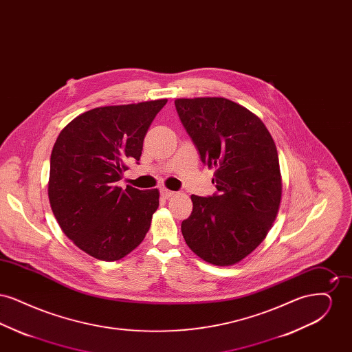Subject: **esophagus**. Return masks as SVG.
<instances>
[{
	"instance_id": "1",
	"label": "esophagus",
	"mask_w": 352,
	"mask_h": 352,
	"mask_svg": "<svg viewBox=\"0 0 352 352\" xmlns=\"http://www.w3.org/2000/svg\"><path fill=\"white\" fill-rule=\"evenodd\" d=\"M174 191H170L168 188H162L161 190V197L164 198V199H168V198H171V197H174Z\"/></svg>"
}]
</instances>
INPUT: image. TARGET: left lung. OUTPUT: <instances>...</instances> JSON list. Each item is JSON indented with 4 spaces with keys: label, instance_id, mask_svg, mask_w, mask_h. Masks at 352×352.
I'll list each match as a JSON object with an SVG mask.
<instances>
[{
    "label": "left lung",
    "instance_id": "obj_1",
    "mask_svg": "<svg viewBox=\"0 0 352 352\" xmlns=\"http://www.w3.org/2000/svg\"><path fill=\"white\" fill-rule=\"evenodd\" d=\"M174 102L201 162L215 168L218 190L191 195L192 212L181 226L186 244L210 264L234 265L261 244L277 217L283 181L276 144L264 122L237 102Z\"/></svg>",
    "mask_w": 352,
    "mask_h": 352
}]
</instances>
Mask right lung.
Segmentation results:
<instances>
[{
    "mask_svg": "<svg viewBox=\"0 0 352 352\" xmlns=\"http://www.w3.org/2000/svg\"><path fill=\"white\" fill-rule=\"evenodd\" d=\"M168 99L94 108L58 135L50 160L49 199L72 243L102 261L137 248L151 228L160 191L116 182L128 162L140 161L144 138Z\"/></svg>",
    "mask_w": 352,
    "mask_h": 352,
    "instance_id": "right-lung-1",
    "label": "right lung"
}]
</instances>
